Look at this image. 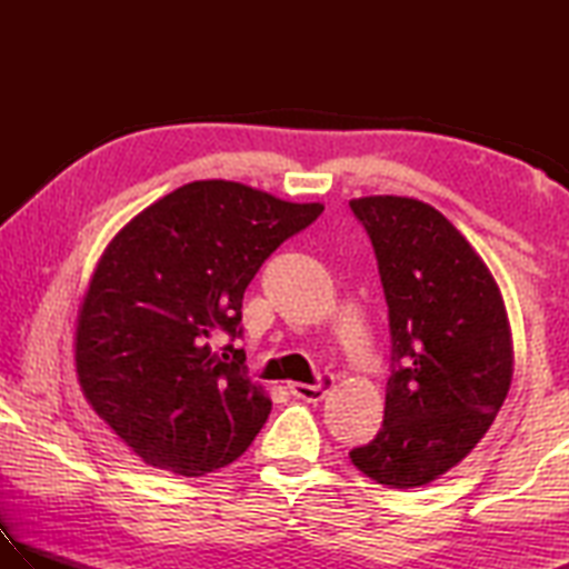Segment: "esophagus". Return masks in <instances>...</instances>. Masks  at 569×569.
<instances>
[{
  "instance_id": "esophagus-1",
  "label": "esophagus",
  "mask_w": 569,
  "mask_h": 569,
  "mask_svg": "<svg viewBox=\"0 0 569 569\" xmlns=\"http://www.w3.org/2000/svg\"><path fill=\"white\" fill-rule=\"evenodd\" d=\"M330 389H332V379H328V377H325L320 383H293L291 386L293 396L303 398V401H308V403L322 401V398L330 393Z\"/></svg>"
}]
</instances>
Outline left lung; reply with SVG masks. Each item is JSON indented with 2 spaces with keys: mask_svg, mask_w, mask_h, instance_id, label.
Here are the masks:
<instances>
[{
  "mask_svg": "<svg viewBox=\"0 0 569 569\" xmlns=\"http://www.w3.org/2000/svg\"><path fill=\"white\" fill-rule=\"evenodd\" d=\"M349 204L377 251L393 345L381 430L349 457L377 485L416 489L462 462L509 396V312L487 261L432 204Z\"/></svg>",
  "mask_w": 569,
  "mask_h": 569,
  "instance_id": "obj_1",
  "label": "left lung"
}]
</instances>
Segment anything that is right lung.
Returning a JSON list of instances; mask_svg holds the SVG:
<instances>
[{"label": "right lung", "mask_w": 569, "mask_h": 569, "mask_svg": "<svg viewBox=\"0 0 569 569\" xmlns=\"http://www.w3.org/2000/svg\"><path fill=\"white\" fill-rule=\"evenodd\" d=\"M322 202H288L234 180H192L112 237L76 322L84 401L156 469L204 477L232 465L271 413L244 371V349L217 355L212 335L241 330L259 266Z\"/></svg>", "instance_id": "obj_1"}]
</instances>
